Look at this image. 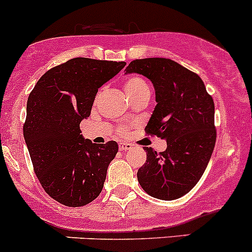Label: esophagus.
Segmentation results:
<instances>
[{"mask_svg":"<svg viewBox=\"0 0 252 252\" xmlns=\"http://www.w3.org/2000/svg\"><path fill=\"white\" fill-rule=\"evenodd\" d=\"M132 148V144L131 143H127V142H121L120 144H119V149L123 152V150H128Z\"/></svg>","mask_w":252,"mask_h":252,"instance_id":"obj_1","label":"esophagus"}]
</instances>
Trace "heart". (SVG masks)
Here are the masks:
<instances>
[{"label": "heart", "instance_id": "1", "mask_svg": "<svg viewBox=\"0 0 252 252\" xmlns=\"http://www.w3.org/2000/svg\"><path fill=\"white\" fill-rule=\"evenodd\" d=\"M124 88H125V92L129 99L133 98L134 95L139 94V93L149 92V86L144 81V79H142L141 76H136V75L126 80L125 84H124Z\"/></svg>", "mask_w": 252, "mask_h": 252}]
</instances>
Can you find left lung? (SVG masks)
Returning a JSON list of instances; mask_svg holds the SVG:
<instances>
[{
    "mask_svg": "<svg viewBox=\"0 0 252 252\" xmlns=\"http://www.w3.org/2000/svg\"><path fill=\"white\" fill-rule=\"evenodd\" d=\"M148 77L155 107L145 133L167 142L165 152L144 147L147 160L137 178L143 190L161 200L186 195L203 176L216 143L215 104L198 74L167 58L132 61L126 74Z\"/></svg>",
    "mask_w": 252,
    "mask_h": 252,
    "instance_id": "left-lung-1",
    "label": "left lung"
}]
</instances>
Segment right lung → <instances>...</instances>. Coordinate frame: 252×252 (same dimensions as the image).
Masks as SVG:
<instances>
[{"instance_id":"1","label":"right lung","mask_w":252,"mask_h":252,"mask_svg":"<svg viewBox=\"0 0 252 252\" xmlns=\"http://www.w3.org/2000/svg\"><path fill=\"white\" fill-rule=\"evenodd\" d=\"M125 65L72 58L46 71L30 92L23 133L33 171L46 193L65 206H85L102 191L118 143L85 141L80 123L90 116L98 88Z\"/></svg>"}]
</instances>
